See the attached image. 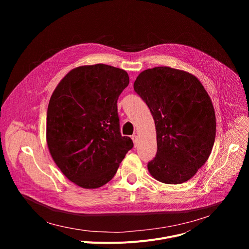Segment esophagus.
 <instances>
[{"instance_id": "obj_1", "label": "esophagus", "mask_w": 249, "mask_h": 249, "mask_svg": "<svg viewBox=\"0 0 249 249\" xmlns=\"http://www.w3.org/2000/svg\"><path fill=\"white\" fill-rule=\"evenodd\" d=\"M132 140H133V143H134V146L137 147L138 144H139V139H138V136L137 135H133L132 136Z\"/></svg>"}]
</instances>
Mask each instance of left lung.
Instances as JSON below:
<instances>
[{
    "mask_svg": "<svg viewBox=\"0 0 249 249\" xmlns=\"http://www.w3.org/2000/svg\"><path fill=\"white\" fill-rule=\"evenodd\" d=\"M135 91L150 108L158 151L148 170L158 181L180 184L193 177L209 159L216 138V114L201 82L170 67L142 72Z\"/></svg>",
    "mask_w": 249,
    "mask_h": 249,
    "instance_id": "obj_1",
    "label": "left lung"
}]
</instances>
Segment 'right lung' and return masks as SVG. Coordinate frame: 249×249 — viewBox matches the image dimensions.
<instances>
[{"label":"right lung","instance_id":"right-lung-1","mask_svg":"<svg viewBox=\"0 0 249 249\" xmlns=\"http://www.w3.org/2000/svg\"><path fill=\"white\" fill-rule=\"evenodd\" d=\"M129 85L126 71L109 65L80 66L61 80L47 109L50 155L67 178L86 189L110 181L133 148L120 133L117 99Z\"/></svg>","mask_w":249,"mask_h":249}]
</instances>
